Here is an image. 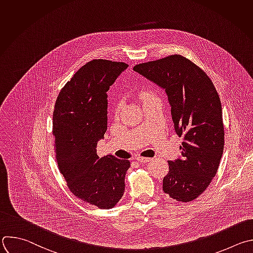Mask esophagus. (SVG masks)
<instances>
[{"label":"esophagus","mask_w":253,"mask_h":253,"mask_svg":"<svg viewBox=\"0 0 253 253\" xmlns=\"http://www.w3.org/2000/svg\"><path fill=\"white\" fill-rule=\"evenodd\" d=\"M135 160H137V161H139V162H141V163H147V162L151 161L152 159H151V158H145V157L138 156V157H136V158H135Z\"/></svg>","instance_id":"esophagus-1"}]
</instances>
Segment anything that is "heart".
I'll list each match as a JSON object with an SVG mask.
<instances>
[{
  "mask_svg": "<svg viewBox=\"0 0 253 253\" xmlns=\"http://www.w3.org/2000/svg\"><path fill=\"white\" fill-rule=\"evenodd\" d=\"M149 97H151L150 93H145V94L143 95L144 100H145V99H147V98H149ZM119 108H120V104H118V105L116 106V108H115V112H116V113H118V112H119Z\"/></svg>",
  "mask_w": 253,
  "mask_h": 253,
  "instance_id": "b5f03b06",
  "label": "heart"
}]
</instances>
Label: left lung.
Instances as JSON below:
<instances>
[{
  "instance_id": "1",
  "label": "left lung",
  "mask_w": 253,
  "mask_h": 253,
  "mask_svg": "<svg viewBox=\"0 0 253 253\" xmlns=\"http://www.w3.org/2000/svg\"><path fill=\"white\" fill-rule=\"evenodd\" d=\"M133 69L165 89L175 131L184 136L181 158L168 162L163 191L179 202L196 200L215 176L223 152L221 104L213 83L180 54L140 63Z\"/></svg>"
}]
</instances>
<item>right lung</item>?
Masks as SVG:
<instances>
[{
    "mask_svg": "<svg viewBox=\"0 0 253 253\" xmlns=\"http://www.w3.org/2000/svg\"><path fill=\"white\" fill-rule=\"evenodd\" d=\"M128 67L93 59L81 66L60 90L53 110L56 162L70 192L102 210L113 208L125 191L129 160L99 158L97 142L107 130V91Z\"/></svg>",
    "mask_w": 253,
    "mask_h": 253,
    "instance_id": "right-lung-1",
    "label": "right lung"
}]
</instances>
